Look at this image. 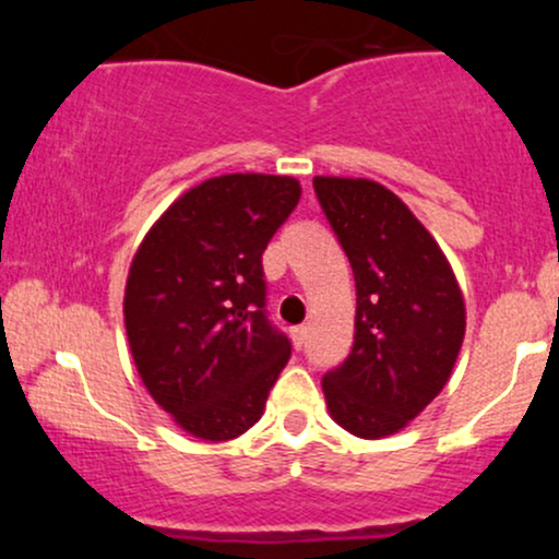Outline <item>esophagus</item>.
Listing matches in <instances>:
<instances>
[{"mask_svg":"<svg viewBox=\"0 0 559 559\" xmlns=\"http://www.w3.org/2000/svg\"><path fill=\"white\" fill-rule=\"evenodd\" d=\"M307 325H297V329L292 331V342H294V346H297V349H301V346H305V342H307Z\"/></svg>","mask_w":559,"mask_h":559,"instance_id":"1","label":"esophagus"}]
</instances>
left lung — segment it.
Masks as SVG:
<instances>
[{
  "instance_id": "left-lung-1",
  "label": "left lung",
  "mask_w": 559,
  "mask_h": 559,
  "mask_svg": "<svg viewBox=\"0 0 559 559\" xmlns=\"http://www.w3.org/2000/svg\"><path fill=\"white\" fill-rule=\"evenodd\" d=\"M357 286L355 344L323 376L331 418L360 439L402 431L452 376L465 301L452 267L400 197L368 178H312Z\"/></svg>"
}]
</instances>
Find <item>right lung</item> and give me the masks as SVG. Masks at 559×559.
I'll list each match as a JSON object with an SVG mask.
<instances>
[{"label":"right lung","mask_w":559,"mask_h":559,"mask_svg":"<svg viewBox=\"0 0 559 559\" xmlns=\"http://www.w3.org/2000/svg\"><path fill=\"white\" fill-rule=\"evenodd\" d=\"M299 197L292 176L210 178L165 210L131 262L133 362L152 400L197 439L249 431L292 357L265 312L262 252Z\"/></svg>","instance_id":"1"}]
</instances>
